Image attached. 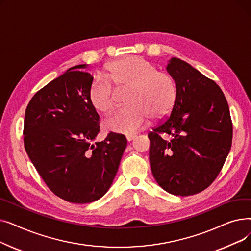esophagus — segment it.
Returning a JSON list of instances; mask_svg holds the SVG:
<instances>
[{
	"label": "esophagus",
	"instance_id": "34e87169",
	"mask_svg": "<svg viewBox=\"0 0 251 251\" xmlns=\"http://www.w3.org/2000/svg\"><path fill=\"white\" fill-rule=\"evenodd\" d=\"M135 137H136V135H134V134H127V135H126L127 141H132Z\"/></svg>",
	"mask_w": 251,
	"mask_h": 251
}]
</instances>
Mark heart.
Masks as SVG:
<instances>
[{
    "instance_id": "b5f03b06",
    "label": "heart",
    "mask_w": 251,
    "mask_h": 251,
    "mask_svg": "<svg viewBox=\"0 0 251 251\" xmlns=\"http://www.w3.org/2000/svg\"><path fill=\"white\" fill-rule=\"evenodd\" d=\"M103 77L95 79L88 90L89 101L98 112L108 113L115 103L116 87L128 86L125 103L113 112L103 125L116 133L137 132L149 124L150 117L159 120L172 110L176 84L170 74L157 71L155 66L138 56H128L111 63Z\"/></svg>"
}]
</instances>
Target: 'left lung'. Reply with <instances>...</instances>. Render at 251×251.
I'll use <instances>...</instances> for the list:
<instances>
[{
    "mask_svg": "<svg viewBox=\"0 0 251 251\" xmlns=\"http://www.w3.org/2000/svg\"><path fill=\"white\" fill-rule=\"evenodd\" d=\"M167 71L176 84V100L167 120L149 133L150 164L164 190L189 196L219 175L231 149L233 126L227 100L212 79L178 58L169 61Z\"/></svg>",
    "mask_w": 251,
    "mask_h": 251,
    "instance_id": "1",
    "label": "left lung"
}]
</instances>
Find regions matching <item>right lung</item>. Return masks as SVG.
<instances>
[{
  "instance_id": "1",
  "label": "right lung",
  "mask_w": 251,
  "mask_h": 251,
  "mask_svg": "<svg viewBox=\"0 0 251 251\" xmlns=\"http://www.w3.org/2000/svg\"><path fill=\"white\" fill-rule=\"evenodd\" d=\"M86 64L69 68L38 90L24 118V147L47 186L60 199L89 203L111 187L127 146L124 135L96 141L100 117L88 98Z\"/></svg>"
}]
</instances>
